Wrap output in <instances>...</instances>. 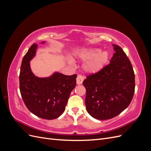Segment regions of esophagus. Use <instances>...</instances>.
Returning a JSON list of instances; mask_svg holds the SVG:
<instances>
[{"label":"esophagus","mask_w":151,"mask_h":151,"mask_svg":"<svg viewBox=\"0 0 151 151\" xmlns=\"http://www.w3.org/2000/svg\"><path fill=\"white\" fill-rule=\"evenodd\" d=\"M84 81V77L81 75V74H79L78 76H77V78H76V82H77V84H81L82 83H83V82Z\"/></svg>","instance_id":"esophagus-1"}]
</instances>
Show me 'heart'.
<instances>
[{
	"instance_id": "obj_1",
	"label": "heart",
	"mask_w": 151,
	"mask_h": 151,
	"mask_svg": "<svg viewBox=\"0 0 151 151\" xmlns=\"http://www.w3.org/2000/svg\"><path fill=\"white\" fill-rule=\"evenodd\" d=\"M81 60L87 61L84 65L85 70L90 73H96L101 70L109 60L108 52H101L99 48L84 50L79 55Z\"/></svg>"
}]
</instances>
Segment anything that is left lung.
<instances>
[{
    "label": "left lung",
    "mask_w": 151,
    "mask_h": 151,
    "mask_svg": "<svg viewBox=\"0 0 151 151\" xmlns=\"http://www.w3.org/2000/svg\"><path fill=\"white\" fill-rule=\"evenodd\" d=\"M115 53L109 63L83 81L85 103L91 116L98 120L115 117L129 106L135 92V74L122 48L113 45Z\"/></svg>",
    "instance_id": "left-lung-1"
}]
</instances>
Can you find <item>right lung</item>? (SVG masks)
Segmentation results:
<instances>
[{"mask_svg":"<svg viewBox=\"0 0 151 151\" xmlns=\"http://www.w3.org/2000/svg\"><path fill=\"white\" fill-rule=\"evenodd\" d=\"M36 48L37 45H32L22 60L19 74L21 97L27 108L36 116L46 120L55 119L65 110L71 91L76 85L77 75L56 72L47 78L35 76L29 62L35 55Z\"/></svg>","mask_w":151,"mask_h":151,"instance_id":"1","label":"right lung"}]
</instances>
